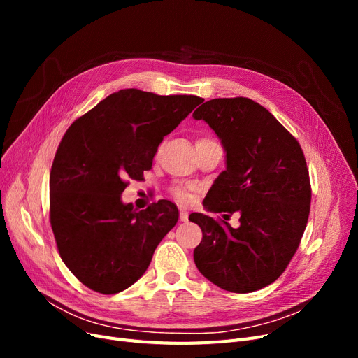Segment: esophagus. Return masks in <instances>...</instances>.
Returning <instances> with one entry per match:
<instances>
[{
  "label": "esophagus",
  "instance_id": "1",
  "mask_svg": "<svg viewBox=\"0 0 358 358\" xmlns=\"http://www.w3.org/2000/svg\"><path fill=\"white\" fill-rule=\"evenodd\" d=\"M180 220L181 222L189 220V212H187L185 209H180Z\"/></svg>",
  "mask_w": 358,
  "mask_h": 358
}]
</instances>
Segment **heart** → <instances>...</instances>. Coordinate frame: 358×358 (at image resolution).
Instances as JSON below:
<instances>
[{"instance_id": "1", "label": "heart", "mask_w": 358, "mask_h": 358, "mask_svg": "<svg viewBox=\"0 0 358 358\" xmlns=\"http://www.w3.org/2000/svg\"><path fill=\"white\" fill-rule=\"evenodd\" d=\"M204 141H212V139L203 138V139H199L197 142H204ZM193 190H194L193 185L177 187V189H174V196H176L177 200L181 201V203H189V201L193 199Z\"/></svg>"}]
</instances>
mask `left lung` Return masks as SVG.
<instances>
[{"label":"left lung","mask_w":358,"mask_h":358,"mask_svg":"<svg viewBox=\"0 0 358 358\" xmlns=\"http://www.w3.org/2000/svg\"><path fill=\"white\" fill-rule=\"evenodd\" d=\"M193 117L208 123L227 150V169L203 206L241 213L236 229L190 215L203 232L194 262L223 290H259L283 274L306 229L312 190L303 150L267 108L245 97L209 100Z\"/></svg>","instance_id":"left-lung-1"}]
</instances>
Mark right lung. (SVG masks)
Listing matches in <instances>:
<instances>
[{
  "label": "right lung",
  "mask_w": 358,
  "mask_h": 358,
  "mask_svg": "<svg viewBox=\"0 0 358 358\" xmlns=\"http://www.w3.org/2000/svg\"><path fill=\"white\" fill-rule=\"evenodd\" d=\"M201 101L126 88L65 131L50 169L49 217L62 261L88 289L115 294L130 287L176 227L174 203L136 210L120 196L126 180L143 178L164 136Z\"/></svg>",
  "instance_id": "add662e5"
}]
</instances>
